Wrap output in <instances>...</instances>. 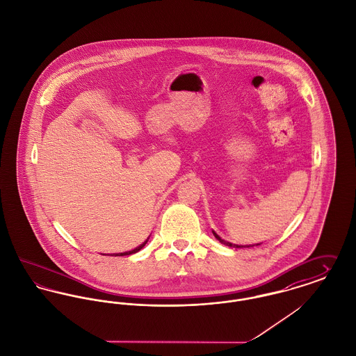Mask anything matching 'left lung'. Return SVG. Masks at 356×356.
Returning <instances> with one entry per match:
<instances>
[{
	"label": "left lung",
	"instance_id": "obj_1",
	"mask_svg": "<svg viewBox=\"0 0 356 356\" xmlns=\"http://www.w3.org/2000/svg\"><path fill=\"white\" fill-rule=\"evenodd\" d=\"M213 232L214 237L221 243V244H225V245H228V247H234V248H243V247H254V245H237V244H232V243H229V241H227V240H224V238H221V237L218 236L214 231ZM257 245H259V244H257Z\"/></svg>",
	"mask_w": 356,
	"mask_h": 356
}]
</instances>
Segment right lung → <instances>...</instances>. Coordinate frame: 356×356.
<instances>
[{"label": "right lung", "mask_w": 356, "mask_h": 356, "mask_svg": "<svg viewBox=\"0 0 356 356\" xmlns=\"http://www.w3.org/2000/svg\"><path fill=\"white\" fill-rule=\"evenodd\" d=\"M148 238H149V237H147V240H145V241H144V243H143V244H140V245H139V247H136V248H135V250H131V251H127V252H120V254H113V255H115V257H125V255H131V254H136V252H138V251H140V250H142L143 247H144V245H145V243H147V241H148ZM113 255H112V257H113Z\"/></svg>", "instance_id": "obj_1"}]
</instances>
